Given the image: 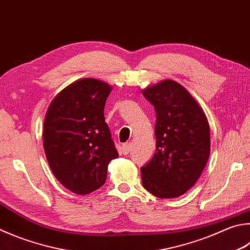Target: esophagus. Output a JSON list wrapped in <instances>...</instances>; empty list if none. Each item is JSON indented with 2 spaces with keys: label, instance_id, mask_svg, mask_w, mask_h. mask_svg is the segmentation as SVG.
<instances>
[{
  "label": "esophagus",
  "instance_id": "1",
  "mask_svg": "<svg viewBox=\"0 0 250 250\" xmlns=\"http://www.w3.org/2000/svg\"><path fill=\"white\" fill-rule=\"evenodd\" d=\"M131 151V143H125L122 145V152H124L125 155H128Z\"/></svg>",
  "mask_w": 250,
  "mask_h": 250
}]
</instances>
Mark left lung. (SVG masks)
Wrapping results in <instances>:
<instances>
[{"label": "left lung", "instance_id": "1", "mask_svg": "<svg viewBox=\"0 0 250 250\" xmlns=\"http://www.w3.org/2000/svg\"><path fill=\"white\" fill-rule=\"evenodd\" d=\"M156 112V149L141 167L153 196L179 197L196 184L210 155V128L201 107L184 86L166 80L144 89Z\"/></svg>", "mask_w": 250, "mask_h": 250}]
</instances>
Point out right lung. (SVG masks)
<instances>
[{"mask_svg":"<svg viewBox=\"0 0 250 250\" xmlns=\"http://www.w3.org/2000/svg\"><path fill=\"white\" fill-rule=\"evenodd\" d=\"M111 86L95 79L76 81L50 104L43 148L53 175L66 189L87 194L105 184L109 162L118 157L104 117Z\"/></svg>","mask_w":250,"mask_h":250,"instance_id":"right-lung-1","label":"right lung"}]
</instances>
